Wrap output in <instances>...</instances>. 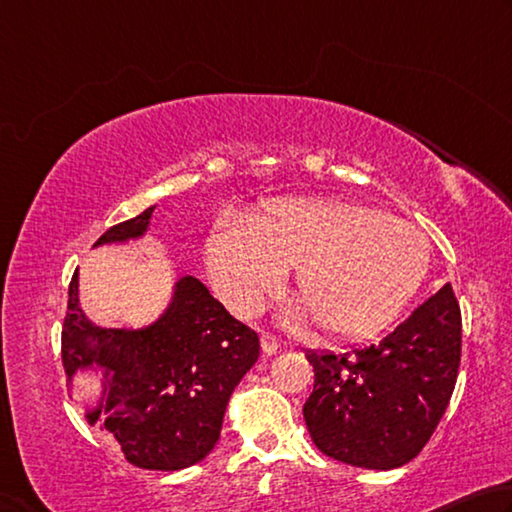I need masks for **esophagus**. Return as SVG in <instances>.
<instances>
[{
  "label": "esophagus",
  "instance_id": "esophagus-1",
  "mask_svg": "<svg viewBox=\"0 0 512 512\" xmlns=\"http://www.w3.org/2000/svg\"><path fill=\"white\" fill-rule=\"evenodd\" d=\"M261 348H263L265 355H274L281 348V342L276 337H272L270 333H263L261 335Z\"/></svg>",
  "mask_w": 512,
  "mask_h": 512
}]
</instances>
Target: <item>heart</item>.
<instances>
[{"label":"heart","instance_id":"b5f03b06","mask_svg":"<svg viewBox=\"0 0 512 512\" xmlns=\"http://www.w3.org/2000/svg\"><path fill=\"white\" fill-rule=\"evenodd\" d=\"M429 247L420 229L375 206L317 197L274 202L249 222H227L206 240V267L224 303L254 317L297 270L301 303L333 335H371L405 308L423 281Z\"/></svg>","mask_w":512,"mask_h":512}]
</instances>
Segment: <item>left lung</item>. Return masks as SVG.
I'll return each mask as SVG.
<instances>
[{"label":"left lung","instance_id":"left-lung-1","mask_svg":"<svg viewBox=\"0 0 512 512\" xmlns=\"http://www.w3.org/2000/svg\"><path fill=\"white\" fill-rule=\"evenodd\" d=\"M315 389L310 438L330 459L396 470L420 454L450 405L461 362V310L445 285L380 342L306 351Z\"/></svg>","mask_w":512,"mask_h":512}]
</instances>
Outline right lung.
Listing matches in <instances>:
<instances>
[{"label":"right lung","mask_w":512,"mask_h":512,"mask_svg":"<svg viewBox=\"0 0 512 512\" xmlns=\"http://www.w3.org/2000/svg\"><path fill=\"white\" fill-rule=\"evenodd\" d=\"M152 211L107 229L94 247L148 236ZM258 335L224 310L195 276H179L166 308L146 326H98L80 306L78 270L62 326L67 387L76 375L96 380L85 405L132 465L175 472L204 461L220 441L224 411L258 362Z\"/></svg>","instance_id":"right-lung-1"}]
</instances>
